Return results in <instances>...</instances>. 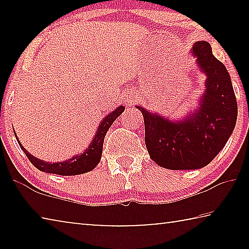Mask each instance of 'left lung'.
<instances>
[{
    "mask_svg": "<svg viewBox=\"0 0 249 249\" xmlns=\"http://www.w3.org/2000/svg\"><path fill=\"white\" fill-rule=\"evenodd\" d=\"M190 54L205 74L197 107L183 119L172 120L137 105L144 116L145 142L150 158L171 170L203 168L224 148L235 128L237 102L230 73L213 56L205 40L193 44Z\"/></svg>",
    "mask_w": 249,
    "mask_h": 249,
    "instance_id": "8db88e82",
    "label": "left lung"
}]
</instances>
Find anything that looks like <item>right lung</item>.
<instances>
[{"label": "right lung", "instance_id": "obj_1", "mask_svg": "<svg viewBox=\"0 0 249 249\" xmlns=\"http://www.w3.org/2000/svg\"><path fill=\"white\" fill-rule=\"evenodd\" d=\"M124 109L125 107L123 105H120V107H116L114 111L108 113V114L101 121V123L98 126V129H96L93 140L91 141L90 145L88 146L82 153L74 155L71 158L64 160V161L50 162L35 157V156L28 153V151L22 146L14 130L15 137L16 140H18L20 149H22L25 155L27 156V158L29 159V161L33 163L34 167H36L38 170L47 172V174H53L59 176H75L86 174V172L93 170L94 168L98 166V163L101 160V156H102L105 135H107L108 128L111 127L113 122L124 112Z\"/></svg>", "mask_w": 249, "mask_h": 249}]
</instances>
